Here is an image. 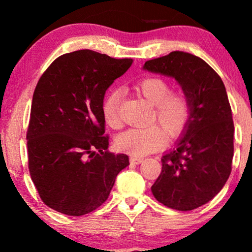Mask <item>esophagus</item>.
I'll return each mask as SVG.
<instances>
[{
	"instance_id": "obj_1",
	"label": "esophagus",
	"mask_w": 252,
	"mask_h": 252,
	"mask_svg": "<svg viewBox=\"0 0 252 252\" xmlns=\"http://www.w3.org/2000/svg\"><path fill=\"white\" fill-rule=\"evenodd\" d=\"M130 162L134 164H140L143 162V158H138V156H130Z\"/></svg>"
}]
</instances>
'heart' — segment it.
<instances>
[{
    "label": "heart",
    "instance_id": "heart-1",
    "mask_svg": "<svg viewBox=\"0 0 252 252\" xmlns=\"http://www.w3.org/2000/svg\"><path fill=\"white\" fill-rule=\"evenodd\" d=\"M136 90L154 105V118L161 123L170 137L181 134L190 115L189 103L182 94H169V84L160 77H148L136 84ZM122 91L114 89L103 103V116L111 128L120 126V105ZM166 133L158 124L141 128H130L116 137L118 149L131 155L142 156L162 148Z\"/></svg>",
    "mask_w": 252,
    "mask_h": 252
}]
</instances>
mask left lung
<instances>
[{"instance_id": "obj_1", "label": "left lung", "mask_w": 252, "mask_h": 252, "mask_svg": "<svg viewBox=\"0 0 252 252\" xmlns=\"http://www.w3.org/2000/svg\"><path fill=\"white\" fill-rule=\"evenodd\" d=\"M142 68L175 79L190 108L180 138L161 158L153 195L170 209L194 210L220 192L231 173L235 126L226 89L209 63L186 52L148 60Z\"/></svg>"}]
</instances>
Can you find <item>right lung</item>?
I'll use <instances>...</instances> for the list:
<instances>
[{
	"label": "right lung",
	"instance_id": "add662e5",
	"mask_svg": "<svg viewBox=\"0 0 252 252\" xmlns=\"http://www.w3.org/2000/svg\"><path fill=\"white\" fill-rule=\"evenodd\" d=\"M131 63L80 50L54 60L37 82L27 131L28 168L51 209L73 217L92 212L129 164L128 155L106 150L103 100Z\"/></svg>",
	"mask_w": 252,
	"mask_h": 252
}]
</instances>
